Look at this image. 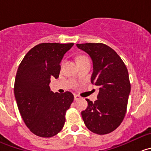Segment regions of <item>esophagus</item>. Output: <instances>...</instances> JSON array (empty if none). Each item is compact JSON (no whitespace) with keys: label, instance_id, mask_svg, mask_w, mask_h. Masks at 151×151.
<instances>
[{"label":"esophagus","instance_id":"esophagus-1","mask_svg":"<svg viewBox=\"0 0 151 151\" xmlns=\"http://www.w3.org/2000/svg\"><path fill=\"white\" fill-rule=\"evenodd\" d=\"M81 99V97H80L79 95H77V94L74 95V100H75V101L79 100V99Z\"/></svg>","mask_w":151,"mask_h":151}]
</instances>
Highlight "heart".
<instances>
[{
  "instance_id": "obj_1",
  "label": "heart",
  "mask_w": 151,
  "mask_h": 151,
  "mask_svg": "<svg viewBox=\"0 0 151 151\" xmlns=\"http://www.w3.org/2000/svg\"><path fill=\"white\" fill-rule=\"evenodd\" d=\"M84 59H88V58L87 57H86V56H80V57H79L78 58V59H77V61H79V60H84Z\"/></svg>"
}]
</instances>
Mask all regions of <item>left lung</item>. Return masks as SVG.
<instances>
[{
  "mask_svg": "<svg viewBox=\"0 0 151 151\" xmlns=\"http://www.w3.org/2000/svg\"><path fill=\"white\" fill-rule=\"evenodd\" d=\"M90 55L93 61L91 82L99 86L97 99H88V107L81 114L88 129L104 135L118 128L127 111L131 83L128 71L116 52L103 43L77 44Z\"/></svg>",
  "mask_w": 151,
  "mask_h": 151,
  "instance_id": "obj_1",
  "label": "left lung"
}]
</instances>
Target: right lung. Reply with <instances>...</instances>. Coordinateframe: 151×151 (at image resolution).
<instances>
[{
	"label": "right lung",
	"mask_w": 151,
	"mask_h": 151,
	"mask_svg": "<svg viewBox=\"0 0 151 151\" xmlns=\"http://www.w3.org/2000/svg\"><path fill=\"white\" fill-rule=\"evenodd\" d=\"M73 45L40 43L29 51L19 65L14 96L25 124L38 137H54L64 126L74 95L69 91L54 93L49 83L52 77L58 78L61 60Z\"/></svg>",
	"instance_id": "add662e5"
}]
</instances>
